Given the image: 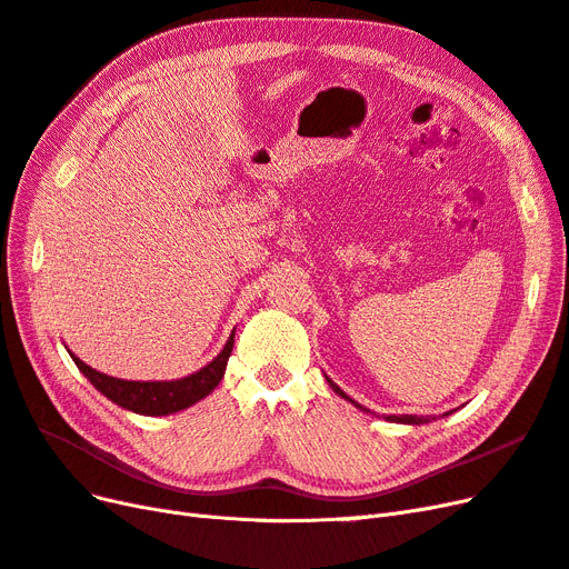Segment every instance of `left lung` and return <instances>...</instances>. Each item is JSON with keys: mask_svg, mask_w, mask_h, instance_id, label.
<instances>
[{"mask_svg": "<svg viewBox=\"0 0 569 569\" xmlns=\"http://www.w3.org/2000/svg\"><path fill=\"white\" fill-rule=\"evenodd\" d=\"M325 380H327V385H330L332 389H335V393H339L341 396V399H347V401H351L356 408H360V410H366L363 406H360V403H356L353 399H349V396L347 393H343L332 380H330V377H325ZM443 416H451V410L449 412H443ZM389 422H401V425H427V422H432L435 418H418V416H389L387 418Z\"/></svg>", "mask_w": 569, "mask_h": 569, "instance_id": "1", "label": "left lung"}]
</instances>
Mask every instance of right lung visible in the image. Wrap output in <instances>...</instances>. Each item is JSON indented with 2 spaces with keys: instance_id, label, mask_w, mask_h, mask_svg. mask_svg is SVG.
Returning <instances> with one entry per match:
<instances>
[{
  "instance_id": "add662e5",
  "label": "right lung",
  "mask_w": 569,
  "mask_h": 569,
  "mask_svg": "<svg viewBox=\"0 0 569 569\" xmlns=\"http://www.w3.org/2000/svg\"><path fill=\"white\" fill-rule=\"evenodd\" d=\"M232 343H234V332L228 337L226 347L222 351L206 363L201 370L182 377V380H163V382H132V380H118V377H109L104 372H99L90 368L88 363H82L80 358H76L71 351L73 363L78 370L88 377L92 387L107 396L109 401L116 406L137 412V416H170V412L184 410L189 406H194L197 401L206 399L222 380L228 368V358L232 353Z\"/></svg>"
}]
</instances>
